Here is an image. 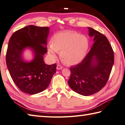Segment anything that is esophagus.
Wrapping results in <instances>:
<instances>
[{
	"label": "esophagus",
	"mask_w": 125,
	"mask_h": 125,
	"mask_svg": "<svg viewBox=\"0 0 125 125\" xmlns=\"http://www.w3.org/2000/svg\"><path fill=\"white\" fill-rule=\"evenodd\" d=\"M62 69V66H61L60 65H58L56 66V69L57 70H61Z\"/></svg>",
	"instance_id": "1"
}]
</instances>
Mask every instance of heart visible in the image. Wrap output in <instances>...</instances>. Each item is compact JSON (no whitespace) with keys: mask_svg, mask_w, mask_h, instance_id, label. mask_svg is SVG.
<instances>
[{"mask_svg":"<svg viewBox=\"0 0 125 125\" xmlns=\"http://www.w3.org/2000/svg\"><path fill=\"white\" fill-rule=\"evenodd\" d=\"M89 45L88 39L84 35L74 31H64L52 37L47 52L52 59H55L60 52V58L64 63L73 66L83 60Z\"/></svg>","mask_w":125,"mask_h":125,"instance_id":"obj_1","label":"heart"}]
</instances>
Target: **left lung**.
Here are the masks:
<instances>
[{"label": "left lung", "instance_id": "1", "mask_svg": "<svg viewBox=\"0 0 125 125\" xmlns=\"http://www.w3.org/2000/svg\"><path fill=\"white\" fill-rule=\"evenodd\" d=\"M88 30L94 43L82 62L70 67L68 81L73 91L84 96L92 95L103 88L114 62V52L106 37L92 28Z\"/></svg>", "mask_w": 125, "mask_h": 125}]
</instances>
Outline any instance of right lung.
Here are the masks:
<instances>
[{"label": "right lung", "instance_id": "1", "mask_svg": "<svg viewBox=\"0 0 125 125\" xmlns=\"http://www.w3.org/2000/svg\"><path fill=\"white\" fill-rule=\"evenodd\" d=\"M49 30L48 27L27 26L14 32L9 42L6 65L15 84L24 93L35 94L44 91L56 73V64L49 65L44 61ZM26 49L32 52L30 61L24 59Z\"/></svg>", "mask_w": 125, "mask_h": 125}]
</instances>
